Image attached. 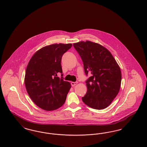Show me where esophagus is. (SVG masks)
Returning <instances> with one entry per match:
<instances>
[{
    "label": "esophagus",
    "instance_id": "obj_1",
    "mask_svg": "<svg viewBox=\"0 0 147 147\" xmlns=\"http://www.w3.org/2000/svg\"><path fill=\"white\" fill-rule=\"evenodd\" d=\"M77 84H78V82H71V86H73L76 85Z\"/></svg>",
    "mask_w": 147,
    "mask_h": 147
}]
</instances>
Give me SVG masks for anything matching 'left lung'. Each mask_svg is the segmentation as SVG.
Here are the masks:
<instances>
[{"instance_id":"left-lung-1","label":"left lung","mask_w":147,"mask_h":147,"mask_svg":"<svg viewBox=\"0 0 147 147\" xmlns=\"http://www.w3.org/2000/svg\"><path fill=\"white\" fill-rule=\"evenodd\" d=\"M91 77L85 82L88 90L82 100L92 109L101 110L111 104L120 89L121 71L116 60L101 45L86 41L73 43Z\"/></svg>"}]
</instances>
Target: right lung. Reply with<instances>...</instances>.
<instances>
[{
    "label": "right lung",
    "mask_w": 147,
    "mask_h": 147,
    "mask_svg": "<svg viewBox=\"0 0 147 147\" xmlns=\"http://www.w3.org/2000/svg\"><path fill=\"white\" fill-rule=\"evenodd\" d=\"M71 46V43L45 46L37 51L28 62L25 87L33 102L43 110H55L65 101L71 85L63 80L61 60ZM59 73H61V78L57 76Z\"/></svg>",
    "instance_id": "1"
}]
</instances>
